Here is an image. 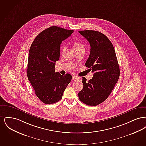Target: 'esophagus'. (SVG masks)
<instances>
[{
    "instance_id": "1",
    "label": "esophagus",
    "mask_w": 146,
    "mask_h": 146,
    "mask_svg": "<svg viewBox=\"0 0 146 146\" xmlns=\"http://www.w3.org/2000/svg\"><path fill=\"white\" fill-rule=\"evenodd\" d=\"M72 79L74 81H76L77 80H79V79H80V77H78V76H72Z\"/></svg>"
}]
</instances>
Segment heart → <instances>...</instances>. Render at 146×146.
I'll return each instance as SVG.
<instances>
[{"label": "heart", "mask_w": 146, "mask_h": 146, "mask_svg": "<svg viewBox=\"0 0 146 146\" xmlns=\"http://www.w3.org/2000/svg\"><path fill=\"white\" fill-rule=\"evenodd\" d=\"M73 46H74V48L75 49L76 51H79V50H84L85 51V46H84L83 44L80 42H75L73 44ZM61 49H62V51H64L66 49V46L63 45Z\"/></svg>", "instance_id": "b5f03b06"}]
</instances>
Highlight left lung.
<instances>
[{"instance_id":"1","label":"left lung","mask_w":146,"mask_h":146,"mask_svg":"<svg viewBox=\"0 0 146 146\" xmlns=\"http://www.w3.org/2000/svg\"><path fill=\"white\" fill-rule=\"evenodd\" d=\"M79 32L90 44V54L85 66L94 76L88 82L85 77L82 78L83 88L79 92L78 96L84 104L96 106L111 94L119 78V66L114 48L105 35L92 30Z\"/></svg>"}]
</instances>
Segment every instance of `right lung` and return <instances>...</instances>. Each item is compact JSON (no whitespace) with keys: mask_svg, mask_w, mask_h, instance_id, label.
I'll return each instance as SVG.
<instances>
[{"mask_svg":"<svg viewBox=\"0 0 146 146\" xmlns=\"http://www.w3.org/2000/svg\"><path fill=\"white\" fill-rule=\"evenodd\" d=\"M74 31L57 26L47 28L36 36L29 51L27 74L39 99L45 104H52L62 97L72 76L55 72L59 60L60 45Z\"/></svg>","mask_w":146,"mask_h":146,"instance_id":"right-lung-1","label":"right lung"}]
</instances>
